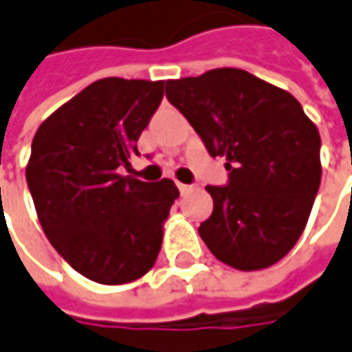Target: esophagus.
<instances>
[{
	"instance_id": "esophagus-1",
	"label": "esophagus",
	"mask_w": 352,
	"mask_h": 352,
	"mask_svg": "<svg viewBox=\"0 0 352 352\" xmlns=\"http://www.w3.org/2000/svg\"><path fill=\"white\" fill-rule=\"evenodd\" d=\"M177 189H179V191H181V195H183V192H187L189 189H191V185H185V183H177Z\"/></svg>"
}]
</instances>
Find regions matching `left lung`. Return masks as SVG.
Segmentation results:
<instances>
[{
  "instance_id": "1",
  "label": "left lung",
  "mask_w": 352,
  "mask_h": 352,
  "mask_svg": "<svg viewBox=\"0 0 352 352\" xmlns=\"http://www.w3.org/2000/svg\"><path fill=\"white\" fill-rule=\"evenodd\" d=\"M206 151L226 160L228 183L208 185L212 214L199 234L228 266H272L301 236L321 183V138L289 92L240 69L165 82Z\"/></svg>"
}]
</instances>
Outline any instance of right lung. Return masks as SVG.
Returning <instances> with one entry per match:
<instances>
[{
    "label": "right lung",
    "mask_w": 352,
    "mask_h": 352,
    "mask_svg": "<svg viewBox=\"0 0 352 352\" xmlns=\"http://www.w3.org/2000/svg\"><path fill=\"white\" fill-rule=\"evenodd\" d=\"M163 80L102 78L49 116L33 138L27 185L49 242L78 274L120 285L147 274L179 189L131 175Z\"/></svg>",
    "instance_id": "1"
}]
</instances>
